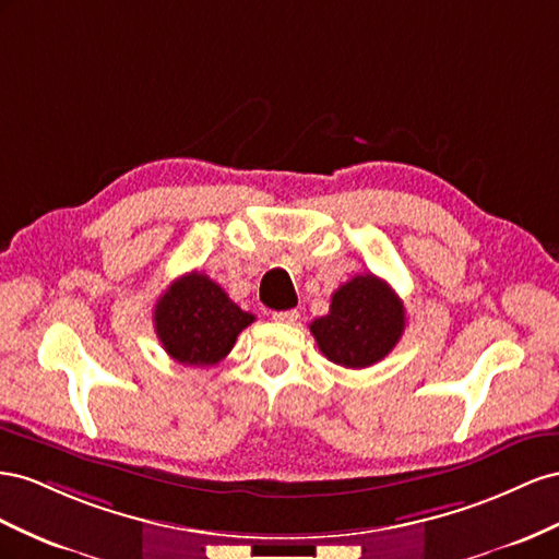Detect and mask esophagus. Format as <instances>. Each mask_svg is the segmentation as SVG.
Wrapping results in <instances>:
<instances>
[{
    "label": "esophagus",
    "mask_w": 559,
    "mask_h": 559,
    "mask_svg": "<svg viewBox=\"0 0 559 559\" xmlns=\"http://www.w3.org/2000/svg\"><path fill=\"white\" fill-rule=\"evenodd\" d=\"M271 318H274L276 323H288V325H293V323H297L299 311H297V309H290V311H278V313H274Z\"/></svg>",
    "instance_id": "34e87169"
}]
</instances>
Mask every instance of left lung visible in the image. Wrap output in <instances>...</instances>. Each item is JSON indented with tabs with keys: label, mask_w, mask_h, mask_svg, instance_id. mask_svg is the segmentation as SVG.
Listing matches in <instances>:
<instances>
[{
	"label": "left lung",
	"mask_w": 559,
	"mask_h": 559,
	"mask_svg": "<svg viewBox=\"0 0 559 559\" xmlns=\"http://www.w3.org/2000/svg\"><path fill=\"white\" fill-rule=\"evenodd\" d=\"M321 354L360 370L386 358L405 332V307L386 281L354 276L332 295L330 313L309 325Z\"/></svg>",
	"instance_id": "obj_1"
}]
</instances>
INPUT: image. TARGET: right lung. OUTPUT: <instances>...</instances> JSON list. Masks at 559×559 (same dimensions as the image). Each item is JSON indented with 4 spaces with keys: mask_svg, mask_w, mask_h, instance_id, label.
<instances>
[{
    "mask_svg": "<svg viewBox=\"0 0 559 559\" xmlns=\"http://www.w3.org/2000/svg\"><path fill=\"white\" fill-rule=\"evenodd\" d=\"M252 321V313L234 305L213 278L199 271L173 281L154 307V330L166 354L194 368L225 358Z\"/></svg>",
    "mask_w": 559,
    "mask_h": 559,
    "instance_id": "1",
    "label": "right lung"
}]
</instances>
